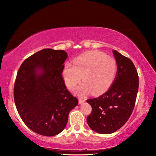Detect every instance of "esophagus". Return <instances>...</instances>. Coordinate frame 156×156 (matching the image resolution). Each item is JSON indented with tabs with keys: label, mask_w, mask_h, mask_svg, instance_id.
<instances>
[{
	"label": "esophagus",
	"mask_w": 156,
	"mask_h": 156,
	"mask_svg": "<svg viewBox=\"0 0 156 156\" xmlns=\"http://www.w3.org/2000/svg\"><path fill=\"white\" fill-rule=\"evenodd\" d=\"M84 101H85V100H84V99H82V98L79 99V104H81V103H84Z\"/></svg>",
	"instance_id": "1"
}]
</instances>
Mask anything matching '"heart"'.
<instances>
[{
	"label": "heart",
	"mask_w": 156,
	"mask_h": 156,
	"mask_svg": "<svg viewBox=\"0 0 156 156\" xmlns=\"http://www.w3.org/2000/svg\"><path fill=\"white\" fill-rule=\"evenodd\" d=\"M115 60L100 51H90L73 60V65L66 63L62 76L66 85L73 89L83 80L81 86L75 89L79 95L92 93L99 95L110 88L116 73Z\"/></svg>",
	"instance_id": "obj_1"
}]
</instances>
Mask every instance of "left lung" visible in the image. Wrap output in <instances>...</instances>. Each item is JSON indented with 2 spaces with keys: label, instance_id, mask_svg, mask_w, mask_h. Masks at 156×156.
<instances>
[{
  "label": "left lung",
  "instance_id": "8db88e82",
  "mask_svg": "<svg viewBox=\"0 0 156 156\" xmlns=\"http://www.w3.org/2000/svg\"><path fill=\"white\" fill-rule=\"evenodd\" d=\"M113 54L117 73L112 86L101 96L87 100L92 108L87 119L88 125L101 134L114 133L126 124L133 112L139 89V76L133 62L116 50Z\"/></svg>",
  "mask_w": 156,
  "mask_h": 156
}]
</instances>
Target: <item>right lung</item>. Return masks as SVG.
I'll return each instance as SVG.
<instances>
[{
	"label": "right lung",
	"instance_id": "right-lung-1",
	"mask_svg": "<svg viewBox=\"0 0 156 156\" xmlns=\"http://www.w3.org/2000/svg\"><path fill=\"white\" fill-rule=\"evenodd\" d=\"M67 58L63 50L44 49L27 58L18 70L14 101L23 122L37 134L51 136L62 132L78 104L62 76Z\"/></svg>",
	"mask_w": 156,
	"mask_h": 156
}]
</instances>
